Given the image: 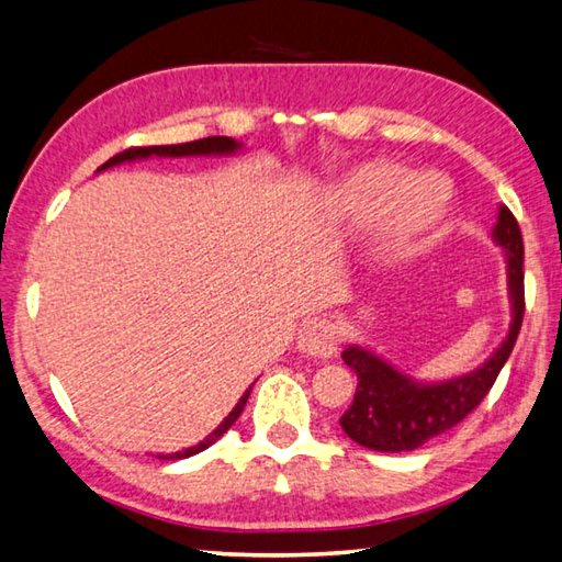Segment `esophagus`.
<instances>
[{
	"label": "esophagus",
	"instance_id": "esophagus-1",
	"mask_svg": "<svg viewBox=\"0 0 562 562\" xmlns=\"http://www.w3.org/2000/svg\"><path fill=\"white\" fill-rule=\"evenodd\" d=\"M336 341H339V331H336V326L329 319H322V316H312V319L300 326L297 349L302 353L329 359L336 351Z\"/></svg>",
	"mask_w": 562,
	"mask_h": 562
}]
</instances>
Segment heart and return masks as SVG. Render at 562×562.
Segmentation results:
<instances>
[{
  "instance_id": "obj_1",
  "label": "heart",
  "mask_w": 562,
  "mask_h": 562,
  "mask_svg": "<svg viewBox=\"0 0 562 562\" xmlns=\"http://www.w3.org/2000/svg\"><path fill=\"white\" fill-rule=\"evenodd\" d=\"M437 186L443 189L442 194ZM437 195L441 199L437 200ZM447 196L450 193L442 179L420 177L413 181L407 169L379 161L344 179L334 191L331 206L336 216L351 223L381 216V248L385 252H397L442 216Z\"/></svg>"
}]
</instances>
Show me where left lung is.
Segmentation results:
<instances>
[{"label":"left lung","mask_w":562,"mask_h":562,"mask_svg":"<svg viewBox=\"0 0 562 562\" xmlns=\"http://www.w3.org/2000/svg\"><path fill=\"white\" fill-rule=\"evenodd\" d=\"M492 238L506 255L512 326L502 346L479 369L450 381L423 383L393 369L379 353L351 344L341 359L356 371V395L341 415L344 432L375 452H411L432 437L452 430L492 391L498 371L514 351L524 322V238L514 213L498 206Z\"/></svg>","instance_id":"obj_1"}]
</instances>
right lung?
Listing matches in <instances>:
<instances>
[{
  "mask_svg": "<svg viewBox=\"0 0 562 562\" xmlns=\"http://www.w3.org/2000/svg\"><path fill=\"white\" fill-rule=\"evenodd\" d=\"M243 145L236 142L233 137H203V139H193V142H183V145H159V147H130L125 151H120L112 159H108L103 167L100 169H108V167H117L122 161H137V159H149V157H209V155H236ZM98 169V171H100ZM252 387H248L246 393H243L240 401L236 403V407L228 413L226 420H223L216 430H213L209 437H203L199 445L189 447V450H181V452H171V454H157L159 459H187L191 454H199L211 447L213 442L218 440V437L226 435L231 430V425L238 420L243 407L248 403V395H250Z\"/></svg>",
  "mask_w": 562,
  "mask_h": 562,
  "instance_id": "add662e5",
  "label": "right lung"
}]
</instances>
